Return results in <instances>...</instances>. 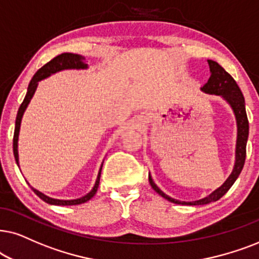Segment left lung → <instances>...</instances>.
I'll list each match as a JSON object with an SVG mask.
<instances>
[{
    "label": "left lung",
    "instance_id": "8db88e82",
    "mask_svg": "<svg viewBox=\"0 0 259 259\" xmlns=\"http://www.w3.org/2000/svg\"><path fill=\"white\" fill-rule=\"evenodd\" d=\"M209 70H211V77H209L208 81L202 86L201 90L205 91L206 94L211 95H219L222 96L224 99L229 102V104L232 106L234 115H236L237 119V126H238V136H237V148H236V164H234L232 174L230 175L229 179L225 181L222 187L217 189L212 193L211 195L206 196V198L198 200V201L186 202V201H179L175 200L167 194H164L156 185L154 184L153 179L149 175V182L150 186L154 188V191L158 193L168 201L174 202L178 205H206L212 201H217L225 193L231 188V186L234 184L237 178L239 177L240 171H242L244 163H245L246 157V142L247 137H249V120H247L246 110H245V99L240 91L239 86L236 82V80L232 78V75L224 70L217 61L208 60Z\"/></svg>",
    "mask_w": 259,
    "mask_h": 259
}]
</instances>
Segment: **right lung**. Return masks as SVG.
<instances>
[{
  "label": "right lung",
  "mask_w": 259,
  "mask_h": 259,
  "mask_svg": "<svg viewBox=\"0 0 259 259\" xmlns=\"http://www.w3.org/2000/svg\"><path fill=\"white\" fill-rule=\"evenodd\" d=\"M88 67V64L85 63V58L81 57L79 54H73V53H63L58 57H55L52 59L51 61H48L46 65H44L40 70H37V72L34 74V77L30 80L29 85H28V90H27V95L23 102L20 105L19 111H17V116H16V120H15V130H14V139H13V151H14V156H15V161L16 163L19 164V154H17V139H19V132H20V124H21V118L23 112L28 105V103L32 99L34 92H35L37 82L40 80H42L48 75L55 73V72L61 71V70H66V68H86ZM103 167V164H102ZM102 167L99 169L98 173V178L97 181H96L95 187L92 188V191L88 193L85 196H82L80 199H75V200H58V199H52L50 196L42 194V193L36 191V189L32 188L34 193L39 196L41 200H44L45 202L51 205H59V206H70V205H79V204H84V202L89 201L90 199L92 198L97 192L98 186H99V180H101V171H102Z\"/></svg>",
  "instance_id": "obj_1"
}]
</instances>
